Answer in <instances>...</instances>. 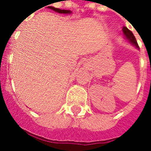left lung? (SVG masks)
<instances>
[{"instance_id": "obj_1", "label": "left lung", "mask_w": 151, "mask_h": 151, "mask_svg": "<svg viewBox=\"0 0 151 151\" xmlns=\"http://www.w3.org/2000/svg\"><path fill=\"white\" fill-rule=\"evenodd\" d=\"M122 31H123V34L125 35V39L128 40L130 44H132V45H134L137 49H139V45L137 44L136 39H135V37H134V35H133V33H132L127 27H125V26L123 27V30H122Z\"/></svg>"}]
</instances>
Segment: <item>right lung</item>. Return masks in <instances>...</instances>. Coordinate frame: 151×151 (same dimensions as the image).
I'll return each instance as SVG.
<instances>
[{
    "label": "right lung",
    "mask_w": 151,
    "mask_h": 151,
    "mask_svg": "<svg viewBox=\"0 0 151 151\" xmlns=\"http://www.w3.org/2000/svg\"><path fill=\"white\" fill-rule=\"evenodd\" d=\"M49 9L54 11V12H57V13H60V14H70L71 12L69 11V10H61V9H59V8H55L54 6H48Z\"/></svg>",
    "instance_id": "right-lung-1"
}]
</instances>
